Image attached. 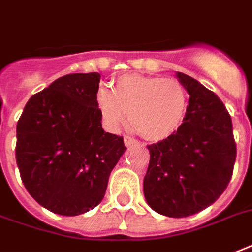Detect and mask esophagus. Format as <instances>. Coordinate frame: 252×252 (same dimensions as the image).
Returning a JSON list of instances; mask_svg holds the SVG:
<instances>
[{
    "mask_svg": "<svg viewBox=\"0 0 252 252\" xmlns=\"http://www.w3.org/2000/svg\"><path fill=\"white\" fill-rule=\"evenodd\" d=\"M124 144H126V146H132L133 144H137V140H134V138L126 136V137H124Z\"/></svg>",
    "mask_w": 252,
    "mask_h": 252,
    "instance_id": "1",
    "label": "esophagus"
}]
</instances>
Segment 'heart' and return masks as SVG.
<instances>
[{"instance_id": "b5f03b06", "label": "heart", "mask_w": 252, "mask_h": 252, "mask_svg": "<svg viewBox=\"0 0 252 252\" xmlns=\"http://www.w3.org/2000/svg\"><path fill=\"white\" fill-rule=\"evenodd\" d=\"M96 106L103 124L116 130L129 123L142 137L162 141L180 129L188 108V94L182 82L163 77L126 74L111 90L99 87Z\"/></svg>"}]
</instances>
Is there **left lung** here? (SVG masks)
I'll return each mask as SVG.
<instances>
[{
  "instance_id": "1",
  "label": "left lung",
  "mask_w": 252,
  "mask_h": 252,
  "mask_svg": "<svg viewBox=\"0 0 252 252\" xmlns=\"http://www.w3.org/2000/svg\"><path fill=\"white\" fill-rule=\"evenodd\" d=\"M176 77L189 94L187 115L175 134L148 145L144 195L153 211L180 219L199 213L222 195L237 148L230 115L219 96L184 73Z\"/></svg>"
}]
</instances>
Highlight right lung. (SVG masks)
<instances>
[{
	"label": "right lung",
	"mask_w": 252,
	"mask_h": 252,
	"mask_svg": "<svg viewBox=\"0 0 252 252\" xmlns=\"http://www.w3.org/2000/svg\"><path fill=\"white\" fill-rule=\"evenodd\" d=\"M99 73H73L29 99L17 124L15 158L29 193L48 211L78 216L104 197L126 148L107 133L96 106Z\"/></svg>",
	"instance_id": "right-lung-1"
}]
</instances>
